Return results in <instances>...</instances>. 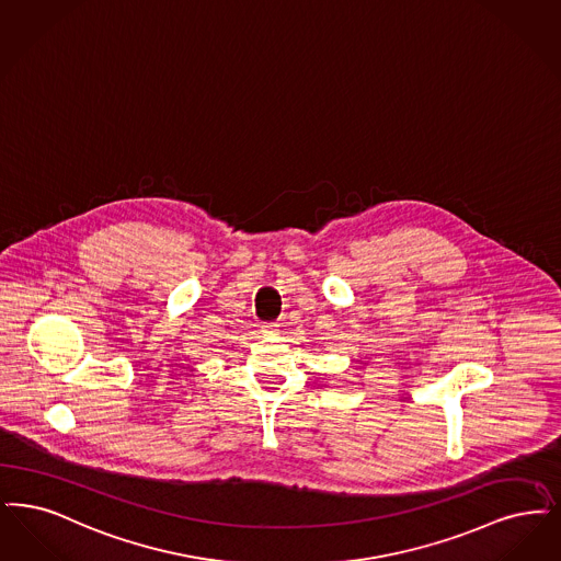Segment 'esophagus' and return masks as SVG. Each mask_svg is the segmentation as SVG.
Masks as SVG:
<instances>
[{"mask_svg":"<svg viewBox=\"0 0 561 561\" xmlns=\"http://www.w3.org/2000/svg\"><path fill=\"white\" fill-rule=\"evenodd\" d=\"M262 333L268 335V337L276 335V333H278V324H276V322H264V324H262Z\"/></svg>","mask_w":561,"mask_h":561,"instance_id":"obj_1","label":"esophagus"}]
</instances>
